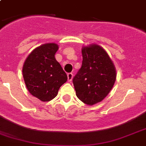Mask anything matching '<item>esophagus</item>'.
I'll return each mask as SVG.
<instances>
[{"label":"esophagus","mask_w":146,"mask_h":146,"mask_svg":"<svg viewBox=\"0 0 146 146\" xmlns=\"http://www.w3.org/2000/svg\"><path fill=\"white\" fill-rule=\"evenodd\" d=\"M73 74L72 73H70L67 74V80H68V82H70L73 80Z\"/></svg>","instance_id":"esophagus-1"}]
</instances>
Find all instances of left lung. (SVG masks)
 <instances>
[{"mask_svg": "<svg viewBox=\"0 0 146 146\" xmlns=\"http://www.w3.org/2000/svg\"><path fill=\"white\" fill-rule=\"evenodd\" d=\"M82 66L73 80L76 95L87 105L101 102L113 88L117 73L113 62L97 44L83 46Z\"/></svg>", "mask_w": 146, "mask_h": 146, "instance_id": "left-lung-1", "label": "left lung"}]
</instances>
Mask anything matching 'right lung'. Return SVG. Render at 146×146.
<instances>
[{"label": "right lung", "mask_w": 146, "mask_h": 146, "mask_svg": "<svg viewBox=\"0 0 146 146\" xmlns=\"http://www.w3.org/2000/svg\"><path fill=\"white\" fill-rule=\"evenodd\" d=\"M59 48L55 43L35 48L28 55L23 66V76L29 93L42 102H49L57 96L67 76L55 58Z\"/></svg>", "instance_id": "add662e5"}]
</instances>
